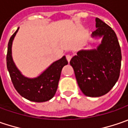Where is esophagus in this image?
I'll return each instance as SVG.
<instances>
[{
  "instance_id": "obj_1",
  "label": "esophagus",
  "mask_w": 128,
  "mask_h": 128,
  "mask_svg": "<svg viewBox=\"0 0 128 128\" xmlns=\"http://www.w3.org/2000/svg\"><path fill=\"white\" fill-rule=\"evenodd\" d=\"M66 59H67L68 62H70V60H71V58H72V56H71L70 54H67V55L66 56Z\"/></svg>"
}]
</instances>
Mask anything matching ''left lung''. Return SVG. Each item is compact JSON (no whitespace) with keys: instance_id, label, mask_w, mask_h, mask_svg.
Wrapping results in <instances>:
<instances>
[{"instance_id":"left-lung-1","label":"left lung","mask_w":128,"mask_h":128,"mask_svg":"<svg viewBox=\"0 0 128 128\" xmlns=\"http://www.w3.org/2000/svg\"><path fill=\"white\" fill-rule=\"evenodd\" d=\"M96 28L92 37L102 38L97 48L80 50L70 64L81 91L92 97L104 95L118 80L122 54L116 34L108 24L96 18Z\"/></svg>"}]
</instances>
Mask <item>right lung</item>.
I'll list each match as a JSON object with an SVG mask.
<instances>
[{
  "mask_svg": "<svg viewBox=\"0 0 128 128\" xmlns=\"http://www.w3.org/2000/svg\"><path fill=\"white\" fill-rule=\"evenodd\" d=\"M19 28L10 37L6 56L7 68L16 91L26 99L36 102H46L55 95L62 70L68 62L64 56L53 62L42 74L34 78L26 77L17 68L12 57V44Z\"/></svg>",
  "mask_w": 128,
  "mask_h": 128,
  "instance_id": "right-lung-1",
  "label": "right lung"
}]
</instances>
